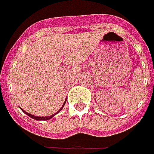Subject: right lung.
Masks as SVG:
<instances>
[{
    "label": "right lung",
    "instance_id": "obj_1",
    "mask_svg": "<svg viewBox=\"0 0 154 154\" xmlns=\"http://www.w3.org/2000/svg\"><path fill=\"white\" fill-rule=\"evenodd\" d=\"M65 104H66V101L64 102L63 106H61V108L60 109V110H59V111H58V112H57L56 113L53 114V115H51V116H48V117H38V116H34V115H32V114H29V113H28V112H25V111H24L23 109H21V110H22V111H23V112H24V113L26 114V115H28L29 117H30V118H31V119H35V120H49L50 119H52L53 117H54V115H56V114L58 113V112H60L61 110H62V108L64 107Z\"/></svg>",
    "mask_w": 154,
    "mask_h": 154
}]
</instances>
